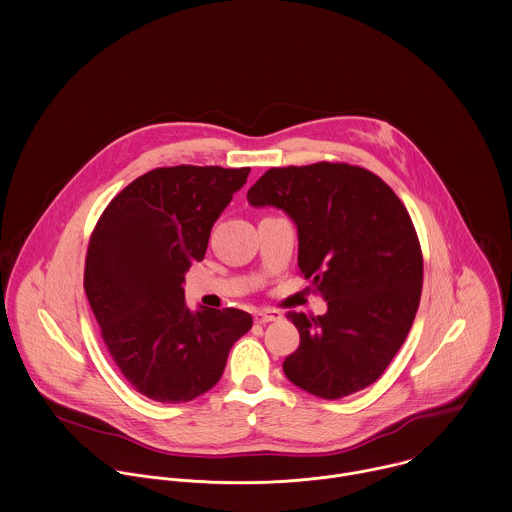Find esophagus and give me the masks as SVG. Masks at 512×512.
Returning a JSON list of instances; mask_svg holds the SVG:
<instances>
[{
	"mask_svg": "<svg viewBox=\"0 0 512 512\" xmlns=\"http://www.w3.org/2000/svg\"><path fill=\"white\" fill-rule=\"evenodd\" d=\"M282 316L278 312H272V310H260L254 314V322L256 324H270V322H278Z\"/></svg>",
	"mask_w": 512,
	"mask_h": 512,
	"instance_id": "34e87169",
	"label": "esophagus"
}]
</instances>
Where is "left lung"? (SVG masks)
Segmentation results:
<instances>
[{"mask_svg":"<svg viewBox=\"0 0 512 512\" xmlns=\"http://www.w3.org/2000/svg\"><path fill=\"white\" fill-rule=\"evenodd\" d=\"M246 198L296 222L300 272L328 302L318 318L288 314L300 347L284 361L286 377L322 399L377 381L421 300L423 256L403 202L377 174L345 163L270 169Z\"/></svg>","mask_w":512,"mask_h":512,"instance_id":"1","label":"left lung"}]
</instances>
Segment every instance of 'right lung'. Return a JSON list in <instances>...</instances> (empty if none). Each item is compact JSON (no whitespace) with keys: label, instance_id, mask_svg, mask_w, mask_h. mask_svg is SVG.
Returning <instances> with one entry per match:
<instances>
[{"label":"right lung","instance_id":"right-lung-1","mask_svg":"<svg viewBox=\"0 0 512 512\" xmlns=\"http://www.w3.org/2000/svg\"><path fill=\"white\" fill-rule=\"evenodd\" d=\"M250 169L165 167L123 188L101 214L87 248L85 294L125 379L159 403L212 389L248 312L184 302V274L204 258L210 230Z\"/></svg>","mask_w":512,"mask_h":512}]
</instances>
